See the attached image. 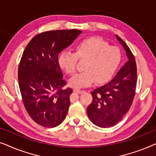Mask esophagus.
I'll return each mask as SVG.
<instances>
[{
	"label": "esophagus",
	"instance_id": "1",
	"mask_svg": "<svg viewBox=\"0 0 156 156\" xmlns=\"http://www.w3.org/2000/svg\"><path fill=\"white\" fill-rule=\"evenodd\" d=\"M74 91H76V92L78 93V94H82V93L84 92V90H80V89H75Z\"/></svg>",
	"mask_w": 156,
	"mask_h": 156
}]
</instances>
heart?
Segmentation results:
<instances>
[{
    "label": "heart",
    "instance_id": "obj_1",
    "mask_svg": "<svg viewBox=\"0 0 156 156\" xmlns=\"http://www.w3.org/2000/svg\"><path fill=\"white\" fill-rule=\"evenodd\" d=\"M121 52L116 46H109L99 37L84 38L75 46V52L64 50L58 57L59 67L67 74L76 71L78 58L87 59L85 71L76 74L69 80L74 88L89 87L97 80L98 83L109 81L116 73L121 62Z\"/></svg>",
    "mask_w": 156,
    "mask_h": 156
}]
</instances>
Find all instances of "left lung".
<instances>
[{"mask_svg": "<svg viewBox=\"0 0 156 156\" xmlns=\"http://www.w3.org/2000/svg\"><path fill=\"white\" fill-rule=\"evenodd\" d=\"M115 37L126 51L128 61L107 84L95 89L87 115L94 124L108 128L116 124L131 107L135 96L137 69L133 55L126 42Z\"/></svg>", "mask_w": 156, "mask_h": 156, "instance_id": "obj_1", "label": "left lung"}]
</instances>
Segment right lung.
<instances>
[{
	"mask_svg": "<svg viewBox=\"0 0 156 156\" xmlns=\"http://www.w3.org/2000/svg\"><path fill=\"white\" fill-rule=\"evenodd\" d=\"M82 32L58 30L38 34L25 48L18 67V83L25 109L34 121L54 128L66 118L70 88L58 65V54Z\"/></svg>",
	"mask_w": 156,
	"mask_h": 156,
	"instance_id": "obj_1",
	"label": "right lung"
}]
</instances>
